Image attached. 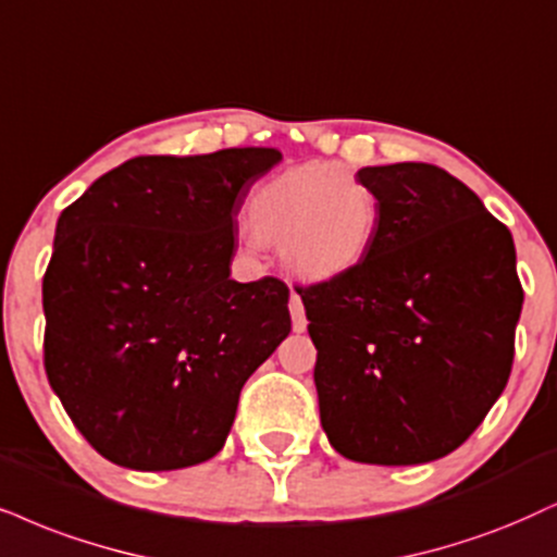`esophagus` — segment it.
I'll list each match as a JSON object with an SVG mask.
<instances>
[{"mask_svg": "<svg viewBox=\"0 0 557 557\" xmlns=\"http://www.w3.org/2000/svg\"><path fill=\"white\" fill-rule=\"evenodd\" d=\"M290 315H293V331H306L308 321H306V311H302V302H300V295H290Z\"/></svg>", "mask_w": 557, "mask_h": 557, "instance_id": "1", "label": "esophagus"}]
</instances>
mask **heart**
Segmentation results:
<instances>
[{"label":"heart","mask_w":557,"mask_h":557,"mask_svg":"<svg viewBox=\"0 0 557 557\" xmlns=\"http://www.w3.org/2000/svg\"><path fill=\"white\" fill-rule=\"evenodd\" d=\"M249 244H277L287 272L329 283L370 257L377 195L339 164H306L262 182L246 206Z\"/></svg>","instance_id":"1"}]
</instances>
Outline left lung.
Returning <instances> with one entry per match:
<instances>
[{"mask_svg": "<svg viewBox=\"0 0 557 557\" xmlns=\"http://www.w3.org/2000/svg\"><path fill=\"white\" fill-rule=\"evenodd\" d=\"M380 202L370 257L298 287L331 447L421 466L462 445L506 388L522 313L517 251L473 189L432 164L362 166Z\"/></svg>", "mask_w": 557, "mask_h": 557, "instance_id": "obj_1", "label": "left lung"}]
</instances>
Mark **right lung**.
<instances>
[{"instance_id":"obj_1","label":"right lung","mask_w":557,"mask_h":557,"mask_svg":"<svg viewBox=\"0 0 557 557\" xmlns=\"http://www.w3.org/2000/svg\"><path fill=\"white\" fill-rule=\"evenodd\" d=\"M283 153L138 157L55 223L46 375L84 440L131 470L226 445L246 380L290 334L287 287L231 280L236 215Z\"/></svg>"}]
</instances>
